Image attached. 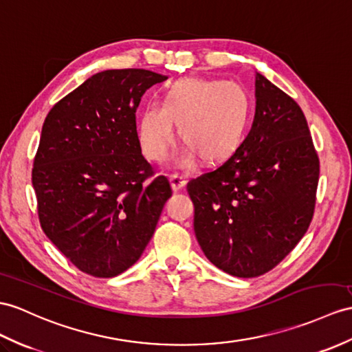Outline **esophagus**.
<instances>
[{
  "label": "esophagus",
  "instance_id": "34e87169",
  "mask_svg": "<svg viewBox=\"0 0 352 352\" xmlns=\"http://www.w3.org/2000/svg\"><path fill=\"white\" fill-rule=\"evenodd\" d=\"M170 182H171V188H173V191H181L182 188L186 185V177L181 176V175H171Z\"/></svg>",
  "mask_w": 352,
  "mask_h": 352
}]
</instances>
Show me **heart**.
<instances>
[{"label": "heart", "mask_w": 352, "mask_h": 352, "mask_svg": "<svg viewBox=\"0 0 352 352\" xmlns=\"http://www.w3.org/2000/svg\"><path fill=\"white\" fill-rule=\"evenodd\" d=\"M251 101L236 82L190 79L168 87L161 106L144 109L137 122V137L144 157L164 161L175 140L186 146L179 162L190 164L199 155L204 162H218L233 153L242 142L250 119Z\"/></svg>", "instance_id": "heart-1"}]
</instances>
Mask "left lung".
I'll return each instance as SVG.
<instances>
[{
  "label": "left lung",
  "mask_w": 352,
  "mask_h": 352,
  "mask_svg": "<svg viewBox=\"0 0 352 352\" xmlns=\"http://www.w3.org/2000/svg\"><path fill=\"white\" fill-rule=\"evenodd\" d=\"M255 98L243 143L186 186L204 255L237 278L264 275L294 250L312 221L320 177V160L297 102L260 73Z\"/></svg>",
  "instance_id": "obj_1"
}]
</instances>
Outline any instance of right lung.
Listing matches in <instances>:
<instances>
[{
	"label": "right lung",
	"mask_w": 352,
	"mask_h": 352,
	"mask_svg": "<svg viewBox=\"0 0 352 352\" xmlns=\"http://www.w3.org/2000/svg\"><path fill=\"white\" fill-rule=\"evenodd\" d=\"M167 76L143 68L91 76L49 111L32 168L45 234L77 269L113 278L140 258L171 186L152 181L135 110Z\"/></svg>",
	"instance_id": "add662e5"
}]
</instances>
